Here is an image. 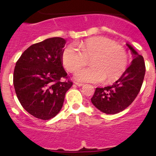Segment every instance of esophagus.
Masks as SVG:
<instances>
[{
	"mask_svg": "<svg viewBox=\"0 0 156 156\" xmlns=\"http://www.w3.org/2000/svg\"><path fill=\"white\" fill-rule=\"evenodd\" d=\"M74 84H75L77 87H82L83 85H84L83 84H81V83H78V82H74Z\"/></svg>",
	"mask_w": 156,
	"mask_h": 156,
	"instance_id": "1",
	"label": "esophagus"
}]
</instances>
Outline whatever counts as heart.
I'll list each match as a JSON object with an SVG mask.
<instances>
[{"label":"heart","instance_id":"heart-1","mask_svg":"<svg viewBox=\"0 0 156 156\" xmlns=\"http://www.w3.org/2000/svg\"><path fill=\"white\" fill-rule=\"evenodd\" d=\"M81 51L74 44L66 47L62 61L66 69L74 72L91 58V67L79 69L74 74L76 81L82 82L106 83L114 82L124 73L128 65V55L125 49L104 37L89 38L78 43Z\"/></svg>","mask_w":156,"mask_h":156}]
</instances>
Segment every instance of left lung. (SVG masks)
<instances>
[{
	"label": "left lung",
	"instance_id": "1",
	"mask_svg": "<svg viewBox=\"0 0 156 156\" xmlns=\"http://www.w3.org/2000/svg\"><path fill=\"white\" fill-rule=\"evenodd\" d=\"M133 60L120 78L111 86L97 88L91 99L96 108L106 114L122 112L134 101L141 88L146 72L144 57L129 43Z\"/></svg>",
	"mask_w": 156,
	"mask_h": 156
}]
</instances>
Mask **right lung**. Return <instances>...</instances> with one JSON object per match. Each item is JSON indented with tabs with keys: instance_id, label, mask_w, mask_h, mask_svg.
I'll return each instance as SVG.
<instances>
[{
	"instance_id": "obj_1",
	"label": "right lung",
	"mask_w": 156,
	"mask_h": 156,
	"mask_svg": "<svg viewBox=\"0 0 156 156\" xmlns=\"http://www.w3.org/2000/svg\"><path fill=\"white\" fill-rule=\"evenodd\" d=\"M66 40L51 37L29 47L17 61L13 85L23 107L36 118L48 120L63 106L65 94L72 86L64 69L62 55Z\"/></svg>"
}]
</instances>
